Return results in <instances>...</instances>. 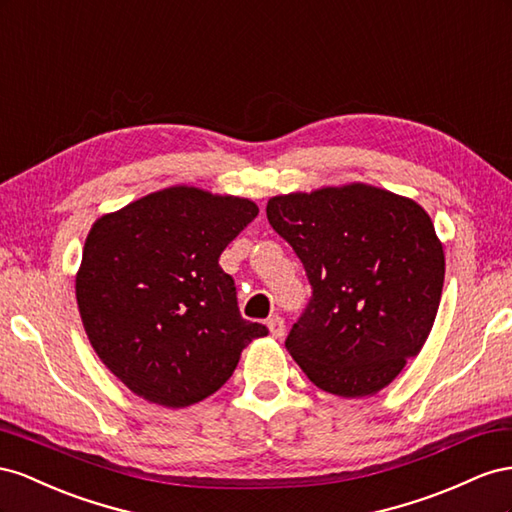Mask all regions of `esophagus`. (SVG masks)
Returning <instances> with one entry per match:
<instances>
[{
	"mask_svg": "<svg viewBox=\"0 0 512 512\" xmlns=\"http://www.w3.org/2000/svg\"><path fill=\"white\" fill-rule=\"evenodd\" d=\"M268 330H270V334L274 339H283V334H285V321H283V317H279V315H272L268 321Z\"/></svg>",
	"mask_w": 512,
	"mask_h": 512,
	"instance_id": "34e87169",
	"label": "esophagus"
}]
</instances>
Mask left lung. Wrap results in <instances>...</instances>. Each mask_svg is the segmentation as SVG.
Returning <instances> with one entry per match:
<instances>
[{
	"instance_id": "obj_1",
	"label": "left lung",
	"mask_w": 512,
	"mask_h": 512,
	"mask_svg": "<svg viewBox=\"0 0 512 512\" xmlns=\"http://www.w3.org/2000/svg\"><path fill=\"white\" fill-rule=\"evenodd\" d=\"M268 221L313 298L285 341L311 382L345 399L386 388L425 345L444 287V248L410 197L371 184L276 195Z\"/></svg>"
}]
</instances>
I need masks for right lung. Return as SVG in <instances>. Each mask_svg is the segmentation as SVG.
I'll return each instance as SVG.
<instances>
[{
    "label": "right lung",
    "mask_w": 512,
    "mask_h": 512,
    "mask_svg": "<svg viewBox=\"0 0 512 512\" xmlns=\"http://www.w3.org/2000/svg\"><path fill=\"white\" fill-rule=\"evenodd\" d=\"M251 199L171 186L100 216L75 279L87 339L145 401L186 407L221 388L268 328L242 319L218 266L253 221Z\"/></svg>",
    "instance_id": "right-lung-1"
}]
</instances>
